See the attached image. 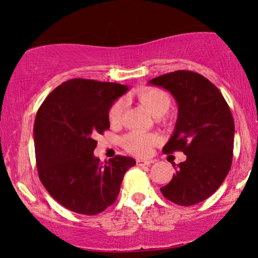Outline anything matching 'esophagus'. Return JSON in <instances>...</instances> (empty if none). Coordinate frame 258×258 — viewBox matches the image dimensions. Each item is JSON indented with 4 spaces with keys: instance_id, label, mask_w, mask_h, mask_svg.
<instances>
[{
    "instance_id": "34e87169",
    "label": "esophagus",
    "mask_w": 258,
    "mask_h": 258,
    "mask_svg": "<svg viewBox=\"0 0 258 258\" xmlns=\"http://www.w3.org/2000/svg\"><path fill=\"white\" fill-rule=\"evenodd\" d=\"M152 163H154V160H151V159H138L137 160V164L139 166H147V165H150Z\"/></svg>"
}]
</instances>
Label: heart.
Here are the masks:
<instances>
[{"mask_svg": "<svg viewBox=\"0 0 258 258\" xmlns=\"http://www.w3.org/2000/svg\"><path fill=\"white\" fill-rule=\"evenodd\" d=\"M137 98L155 117L164 116L172 106V100L169 95L157 87H143L137 93ZM124 110L125 101L123 99L112 104L109 111V119L112 125L120 123ZM156 142L157 138L155 135L141 132H131L123 138L125 149L135 156L148 155Z\"/></svg>", "mask_w": 258, "mask_h": 258, "instance_id": "b5f03b06", "label": "heart"}]
</instances>
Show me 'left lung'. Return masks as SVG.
I'll list each match as a JSON object with an SVG mask.
<instances>
[{
    "mask_svg": "<svg viewBox=\"0 0 258 258\" xmlns=\"http://www.w3.org/2000/svg\"><path fill=\"white\" fill-rule=\"evenodd\" d=\"M149 85L171 92L178 108L173 135L163 151L186 155L171 182L160 187L161 194L181 206L204 202L223 183L232 163L234 121L228 103L212 82L194 72L165 74Z\"/></svg>",
    "mask_w": 258,
    "mask_h": 258,
    "instance_id": "8db88e82",
    "label": "left lung"
}]
</instances>
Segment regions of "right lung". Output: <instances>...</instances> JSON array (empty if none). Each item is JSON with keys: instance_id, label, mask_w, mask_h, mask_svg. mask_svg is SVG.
I'll return each instance as SVG.
<instances>
[{"instance_id": "right-lung-1", "label": "right lung", "mask_w": 258, "mask_h": 258, "mask_svg": "<svg viewBox=\"0 0 258 258\" xmlns=\"http://www.w3.org/2000/svg\"><path fill=\"white\" fill-rule=\"evenodd\" d=\"M127 85L74 78L47 95L34 123L38 176L47 192L69 211L95 215L119 194L131 157L100 163L94 138L110 127L109 110Z\"/></svg>"}]
</instances>
